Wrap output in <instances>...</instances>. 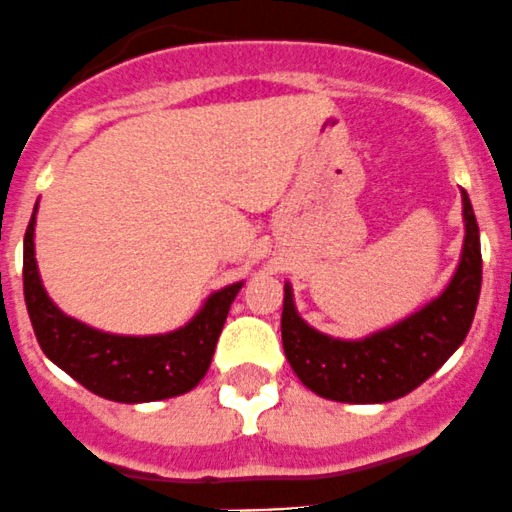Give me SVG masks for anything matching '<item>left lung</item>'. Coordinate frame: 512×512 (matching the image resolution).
<instances>
[{
	"label": "left lung",
	"mask_w": 512,
	"mask_h": 512,
	"mask_svg": "<svg viewBox=\"0 0 512 512\" xmlns=\"http://www.w3.org/2000/svg\"><path fill=\"white\" fill-rule=\"evenodd\" d=\"M461 262L436 299L394 327L364 339H334L309 327L297 314L292 287L285 285L282 347L307 389L342 404H386L406 396L436 374L456 352L476 317L483 260L473 205L463 190Z\"/></svg>",
	"instance_id": "left-lung-1"
}]
</instances>
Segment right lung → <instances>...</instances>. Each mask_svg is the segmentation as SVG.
Masks as SVG:
<instances>
[{
	"label": "right lung",
	"mask_w": 512,
	"mask_h": 512,
	"mask_svg": "<svg viewBox=\"0 0 512 512\" xmlns=\"http://www.w3.org/2000/svg\"><path fill=\"white\" fill-rule=\"evenodd\" d=\"M34 223L24 235V302L41 352L81 386L118 404H143L195 389L213 361L223 324L242 282L205 299L185 327L153 337L98 332L61 312L41 285L34 257Z\"/></svg>",
	"instance_id": "obj_1"
}]
</instances>
